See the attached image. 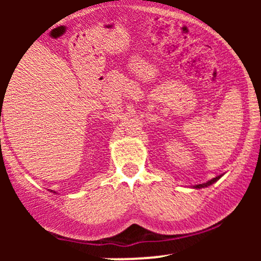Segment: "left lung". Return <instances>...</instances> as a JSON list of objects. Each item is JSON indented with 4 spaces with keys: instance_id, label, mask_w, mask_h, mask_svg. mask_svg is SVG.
Here are the masks:
<instances>
[{
    "instance_id": "8db88e82",
    "label": "left lung",
    "mask_w": 261,
    "mask_h": 261,
    "mask_svg": "<svg viewBox=\"0 0 261 261\" xmlns=\"http://www.w3.org/2000/svg\"><path fill=\"white\" fill-rule=\"evenodd\" d=\"M221 176L222 175H218V176H216V178H212L211 180H208V181H206V182H202V184H196V185H193V189H202V188H207V187H210V185H212L214 184V182H216L218 179L221 178Z\"/></svg>"
}]
</instances>
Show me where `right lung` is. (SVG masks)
Masks as SVG:
<instances>
[{"mask_svg": "<svg viewBox=\"0 0 261 261\" xmlns=\"http://www.w3.org/2000/svg\"><path fill=\"white\" fill-rule=\"evenodd\" d=\"M1 103H2V100H1ZM51 191H53V190H51ZM53 193H55V194H56V191H53Z\"/></svg>", "mask_w": 261, "mask_h": 261, "instance_id": "right-lung-1", "label": "right lung"}]
</instances>
